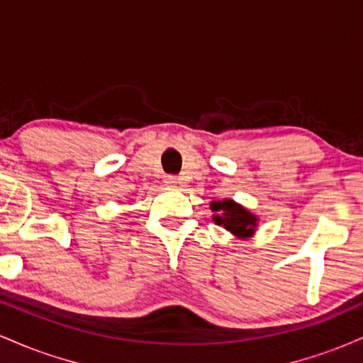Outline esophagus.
Returning a JSON list of instances; mask_svg holds the SVG:
<instances>
[{
    "label": "esophagus",
    "mask_w": 363,
    "mask_h": 363,
    "mask_svg": "<svg viewBox=\"0 0 363 363\" xmlns=\"http://www.w3.org/2000/svg\"><path fill=\"white\" fill-rule=\"evenodd\" d=\"M177 177L176 176H165V184L167 186H176L177 184Z\"/></svg>",
    "instance_id": "obj_1"
}]
</instances>
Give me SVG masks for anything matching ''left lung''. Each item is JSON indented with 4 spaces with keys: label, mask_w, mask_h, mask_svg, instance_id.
<instances>
[{
    "label": "left lung",
    "mask_w": 363,
    "mask_h": 363,
    "mask_svg": "<svg viewBox=\"0 0 363 363\" xmlns=\"http://www.w3.org/2000/svg\"><path fill=\"white\" fill-rule=\"evenodd\" d=\"M210 210L213 211V222L222 225L227 232L235 235L237 239L245 240L256 234L259 216L254 215L251 210L235 203L234 199H222V201H211Z\"/></svg>",
    "instance_id": "1"
}]
</instances>
